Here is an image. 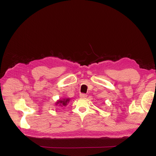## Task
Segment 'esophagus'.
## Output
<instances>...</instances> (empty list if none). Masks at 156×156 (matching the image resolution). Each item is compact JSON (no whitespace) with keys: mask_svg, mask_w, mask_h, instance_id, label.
<instances>
[{"mask_svg":"<svg viewBox=\"0 0 156 156\" xmlns=\"http://www.w3.org/2000/svg\"><path fill=\"white\" fill-rule=\"evenodd\" d=\"M87 95L85 94H80V98H87Z\"/></svg>","mask_w":156,"mask_h":156,"instance_id":"esophagus-1","label":"esophagus"}]
</instances>
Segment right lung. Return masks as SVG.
<instances>
[{"label":"right lung","mask_w":156,"mask_h":156,"mask_svg":"<svg viewBox=\"0 0 156 156\" xmlns=\"http://www.w3.org/2000/svg\"><path fill=\"white\" fill-rule=\"evenodd\" d=\"M69 101H70V98H65L60 99V100L56 101V105L60 106V107H65L68 104Z\"/></svg>","instance_id":"obj_1"}]
</instances>
